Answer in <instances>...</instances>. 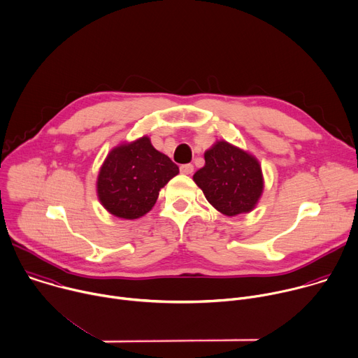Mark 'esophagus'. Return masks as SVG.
<instances>
[{
	"label": "esophagus",
	"instance_id": "esophagus-1",
	"mask_svg": "<svg viewBox=\"0 0 358 358\" xmlns=\"http://www.w3.org/2000/svg\"><path fill=\"white\" fill-rule=\"evenodd\" d=\"M180 171H181L182 174H192V173H194V166H192L191 163L182 164V166H180Z\"/></svg>",
	"mask_w": 358,
	"mask_h": 358
}]
</instances>
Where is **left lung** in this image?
<instances>
[{"label": "left lung", "mask_w": 358, "mask_h": 358, "mask_svg": "<svg viewBox=\"0 0 358 358\" xmlns=\"http://www.w3.org/2000/svg\"><path fill=\"white\" fill-rule=\"evenodd\" d=\"M194 181L208 202L227 216L250 212L263 192L259 162L227 142L205 152V166L194 174Z\"/></svg>", "instance_id": "left-lung-1"}]
</instances>
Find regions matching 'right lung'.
Wrapping results in <instances>:
<instances>
[{
  "mask_svg": "<svg viewBox=\"0 0 358 358\" xmlns=\"http://www.w3.org/2000/svg\"><path fill=\"white\" fill-rule=\"evenodd\" d=\"M177 174L178 166L145 136L108 155L98 176V196L112 215L138 219L153 208L160 188Z\"/></svg>",
  "mask_w": 358,
  "mask_h": 358,
  "instance_id": "1",
  "label": "right lung"
}]
</instances>
